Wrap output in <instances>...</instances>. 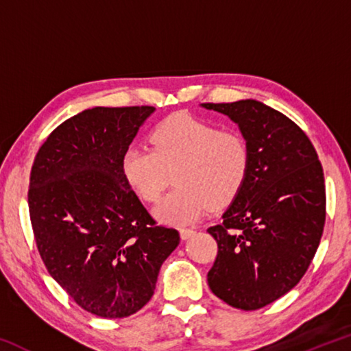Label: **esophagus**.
<instances>
[{
  "mask_svg": "<svg viewBox=\"0 0 351 351\" xmlns=\"http://www.w3.org/2000/svg\"><path fill=\"white\" fill-rule=\"evenodd\" d=\"M180 234H181L182 240H187V239H192V237L195 235V230L193 229H181Z\"/></svg>",
  "mask_w": 351,
  "mask_h": 351,
  "instance_id": "1",
  "label": "esophagus"
}]
</instances>
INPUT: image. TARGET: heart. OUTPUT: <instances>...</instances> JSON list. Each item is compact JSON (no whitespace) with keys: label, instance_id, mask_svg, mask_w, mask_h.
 <instances>
[{"label":"heart","instance_id":"heart-1","mask_svg":"<svg viewBox=\"0 0 351 351\" xmlns=\"http://www.w3.org/2000/svg\"><path fill=\"white\" fill-rule=\"evenodd\" d=\"M150 148H130L122 170L147 203H158L175 173L176 189L156 209L167 223L186 224L239 197L252 165V148L239 130H221L189 112L156 123Z\"/></svg>","mask_w":351,"mask_h":351}]
</instances>
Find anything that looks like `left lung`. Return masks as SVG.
Listing matches in <instances>:
<instances>
[{"mask_svg": "<svg viewBox=\"0 0 351 351\" xmlns=\"http://www.w3.org/2000/svg\"><path fill=\"white\" fill-rule=\"evenodd\" d=\"M239 123L252 148L247 181L223 221L207 229L218 252L212 293L245 311L280 299L305 276L325 226V180L297 123L257 100L203 104Z\"/></svg>", "mask_w": 351, "mask_h": 351, "instance_id": "8db88e82", "label": "left lung"}]
</instances>
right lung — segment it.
<instances>
[{"label": "right lung", "instance_id": "add662e5", "mask_svg": "<svg viewBox=\"0 0 351 351\" xmlns=\"http://www.w3.org/2000/svg\"><path fill=\"white\" fill-rule=\"evenodd\" d=\"M154 106L85 110L62 122L35 154L29 217L46 269L83 310L105 319L148 304L180 232L159 226L122 170Z\"/></svg>", "mask_w": 351, "mask_h": 351}]
</instances>
